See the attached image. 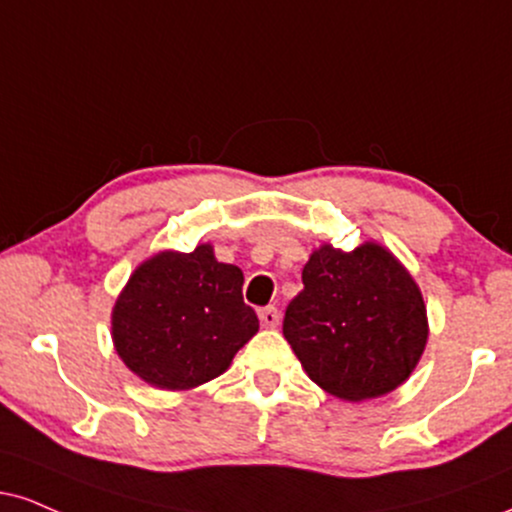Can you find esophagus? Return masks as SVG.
<instances>
[{"label":"esophagus","mask_w":512,"mask_h":512,"mask_svg":"<svg viewBox=\"0 0 512 512\" xmlns=\"http://www.w3.org/2000/svg\"><path fill=\"white\" fill-rule=\"evenodd\" d=\"M260 324L264 329H274L279 324V310L276 307H264V310H260Z\"/></svg>","instance_id":"esophagus-1"}]
</instances>
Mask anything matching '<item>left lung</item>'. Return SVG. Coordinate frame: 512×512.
Here are the masks:
<instances>
[{"label": "left lung", "mask_w": 512, "mask_h": 512, "mask_svg": "<svg viewBox=\"0 0 512 512\" xmlns=\"http://www.w3.org/2000/svg\"><path fill=\"white\" fill-rule=\"evenodd\" d=\"M303 291L286 307L283 336L319 389L362 403L405 384L427 348L422 291L377 240L312 250Z\"/></svg>", "instance_id": "obj_1"}]
</instances>
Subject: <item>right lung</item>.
<instances>
[{"label":"right lung","instance_id":"obj_1","mask_svg":"<svg viewBox=\"0 0 512 512\" xmlns=\"http://www.w3.org/2000/svg\"><path fill=\"white\" fill-rule=\"evenodd\" d=\"M257 329V315L243 303V272L219 262L212 243L147 257L112 307L116 355L162 391L217 379Z\"/></svg>","mask_w":512,"mask_h":512}]
</instances>
